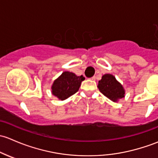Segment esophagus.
I'll list each match as a JSON object with an SVG mask.
<instances>
[{
  "label": "esophagus",
  "mask_w": 158,
  "mask_h": 158,
  "mask_svg": "<svg viewBox=\"0 0 158 158\" xmlns=\"http://www.w3.org/2000/svg\"><path fill=\"white\" fill-rule=\"evenodd\" d=\"M90 80H92V81H95V80H96V77H95V76H94V77H91Z\"/></svg>",
  "instance_id": "obj_1"
}]
</instances>
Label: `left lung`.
Instances as JSON below:
<instances>
[{
  "label": "left lung",
  "instance_id": "left-lung-1",
  "mask_svg": "<svg viewBox=\"0 0 158 158\" xmlns=\"http://www.w3.org/2000/svg\"><path fill=\"white\" fill-rule=\"evenodd\" d=\"M97 87L105 97L115 103L125 97L126 91L124 87L111 74L102 76Z\"/></svg>",
  "mask_w": 158,
  "mask_h": 158
}]
</instances>
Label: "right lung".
Here are the masks:
<instances>
[{"mask_svg":"<svg viewBox=\"0 0 158 158\" xmlns=\"http://www.w3.org/2000/svg\"><path fill=\"white\" fill-rule=\"evenodd\" d=\"M84 77L77 76L74 73L64 71L55 79L52 85V94L58 97L59 100H64L77 93L81 87Z\"/></svg>","mask_w":158,"mask_h":158,"instance_id":"1","label":"right lung"}]
</instances>
